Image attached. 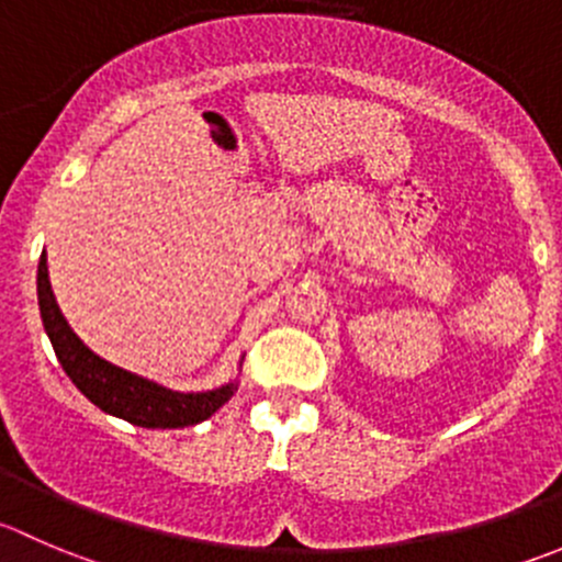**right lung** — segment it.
Instances as JSON below:
<instances>
[{
  "instance_id": "1",
  "label": "right lung",
  "mask_w": 562,
  "mask_h": 562,
  "mask_svg": "<svg viewBox=\"0 0 562 562\" xmlns=\"http://www.w3.org/2000/svg\"><path fill=\"white\" fill-rule=\"evenodd\" d=\"M37 304H41L43 329L52 340L59 364L68 379L79 386L87 401L95 403L101 412L128 419L139 428H187L198 426L220 406H225L238 390L236 381L222 384L209 392H176L143 375L128 373L117 364L106 362L79 340L68 326L48 282L46 255L37 266Z\"/></svg>"
}]
</instances>
